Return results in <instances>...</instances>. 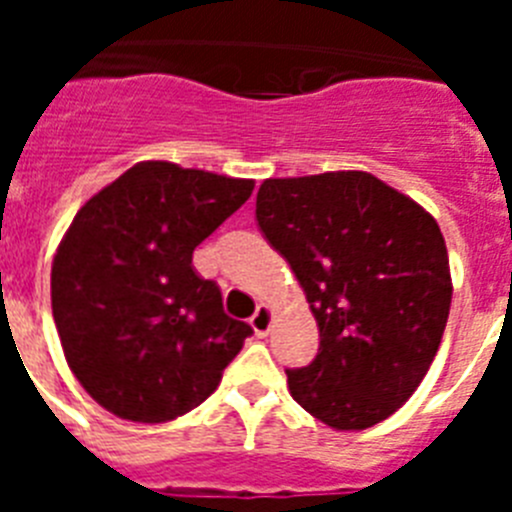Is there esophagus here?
<instances>
[{
	"label": "esophagus",
	"mask_w": 512,
	"mask_h": 512,
	"mask_svg": "<svg viewBox=\"0 0 512 512\" xmlns=\"http://www.w3.org/2000/svg\"><path fill=\"white\" fill-rule=\"evenodd\" d=\"M271 323H274V312H271L269 307H266V305H261L259 310L253 312V318H251V328H253V333H256V336H259V338L269 336Z\"/></svg>",
	"instance_id": "esophagus-1"
}]
</instances>
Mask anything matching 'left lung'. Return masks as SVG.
<instances>
[{
  "label": "left lung",
  "instance_id": "8db88e82",
  "mask_svg": "<svg viewBox=\"0 0 512 512\" xmlns=\"http://www.w3.org/2000/svg\"><path fill=\"white\" fill-rule=\"evenodd\" d=\"M256 220L318 320V356L287 369L292 397L336 431L390 418L449 320V253L431 212L366 171H328L266 179Z\"/></svg>",
  "mask_w": 512,
  "mask_h": 512
}]
</instances>
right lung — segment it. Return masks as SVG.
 Masks as SVG:
<instances>
[{
  "instance_id": "1",
  "label": "right lung",
  "mask_w": 512,
  "mask_h": 512,
  "mask_svg": "<svg viewBox=\"0 0 512 512\" xmlns=\"http://www.w3.org/2000/svg\"><path fill=\"white\" fill-rule=\"evenodd\" d=\"M251 192L253 179L140 161L76 212L53 259V320L104 410L166 423L217 390L253 330L225 315L192 253Z\"/></svg>"
}]
</instances>
